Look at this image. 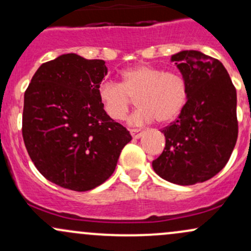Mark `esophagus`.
Here are the masks:
<instances>
[{"mask_svg":"<svg viewBox=\"0 0 251 251\" xmlns=\"http://www.w3.org/2000/svg\"><path fill=\"white\" fill-rule=\"evenodd\" d=\"M143 133H144V132L142 131V129H138V128L131 129V134H132V137L134 138V139H138V138L142 137Z\"/></svg>","mask_w":251,"mask_h":251,"instance_id":"obj_1","label":"esophagus"}]
</instances>
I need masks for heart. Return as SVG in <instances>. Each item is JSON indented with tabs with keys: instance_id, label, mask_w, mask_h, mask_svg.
Segmentation results:
<instances>
[{
	"instance_id": "1",
	"label": "heart",
	"mask_w": 251,
	"mask_h": 251,
	"mask_svg": "<svg viewBox=\"0 0 251 251\" xmlns=\"http://www.w3.org/2000/svg\"><path fill=\"white\" fill-rule=\"evenodd\" d=\"M98 96L108 118L122 122L135 98L139 108L129 122L144 125L157 119L169 124L185 108L190 96L186 76L178 71H166L151 65H137L120 73V82H103Z\"/></svg>"
}]
</instances>
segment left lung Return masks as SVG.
I'll use <instances>...</instances> for the list:
<instances>
[{
	"instance_id": "left-lung-1",
	"label": "left lung",
	"mask_w": 251,
	"mask_h": 251,
	"mask_svg": "<svg viewBox=\"0 0 251 251\" xmlns=\"http://www.w3.org/2000/svg\"><path fill=\"white\" fill-rule=\"evenodd\" d=\"M190 86L188 103L164 127L165 148L152 162L155 174L178 185L210 179L226 165L237 142L236 88L217 59L197 50L171 57Z\"/></svg>"
}]
</instances>
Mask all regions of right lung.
I'll return each instance as SVG.
<instances>
[{"label": "right lung", "instance_id": "obj_1", "mask_svg": "<svg viewBox=\"0 0 251 251\" xmlns=\"http://www.w3.org/2000/svg\"><path fill=\"white\" fill-rule=\"evenodd\" d=\"M106 74L103 60L63 54L42 63L25 92V149L40 174L61 188L82 192L99 186L132 139L99 100Z\"/></svg>", "mask_w": 251, "mask_h": 251}]
</instances>
